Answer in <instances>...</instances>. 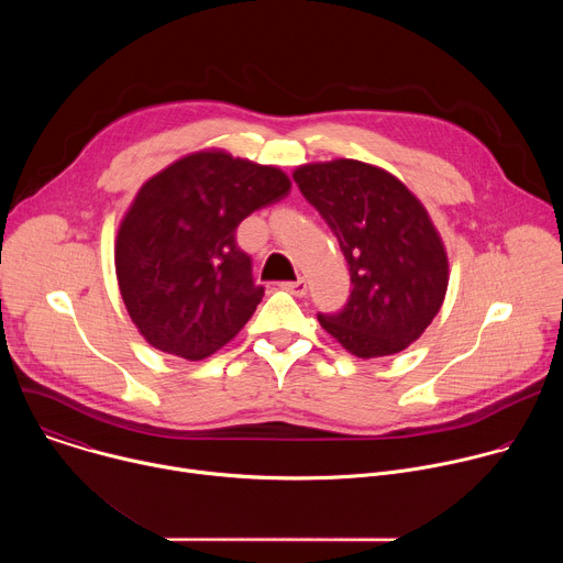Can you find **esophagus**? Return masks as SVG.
Segmentation results:
<instances>
[{
  "mask_svg": "<svg viewBox=\"0 0 563 563\" xmlns=\"http://www.w3.org/2000/svg\"><path fill=\"white\" fill-rule=\"evenodd\" d=\"M280 287L294 296H305L307 294V283L305 280H294V283H280Z\"/></svg>",
  "mask_w": 563,
  "mask_h": 563,
  "instance_id": "obj_1",
  "label": "esophagus"
}]
</instances>
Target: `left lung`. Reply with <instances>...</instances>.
Listing matches in <instances>:
<instances>
[{"mask_svg": "<svg viewBox=\"0 0 563 563\" xmlns=\"http://www.w3.org/2000/svg\"><path fill=\"white\" fill-rule=\"evenodd\" d=\"M294 180L336 235L354 285L339 313H318L320 328L358 358L410 347L450 280L445 245L421 200L389 172L350 157L300 165Z\"/></svg>", "mask_w": 563, "mask_h": 563, "instance_id": "obj_1", "label": "left lung"}]
</instances>
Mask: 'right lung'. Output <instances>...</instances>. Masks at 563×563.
<instances>
[{
  "mask_svg": "<svg viewBox=\"0 0 563 563\" xmlns=\"http://www.w3.org/2000/svg\"><path fill=\"white\" fill-rule=\"evenodd\" d=\"M289 189L278 167L222 148L189 153L140 187L118 229L115 274L148 345L202 361L245 328L265 289L235 229Z\"/></svg>",
  "mask_w": 563,
  "mask_h": 563,
  "instance_id": "obj_1",
  "label": "right lung"
}]
</instances>
